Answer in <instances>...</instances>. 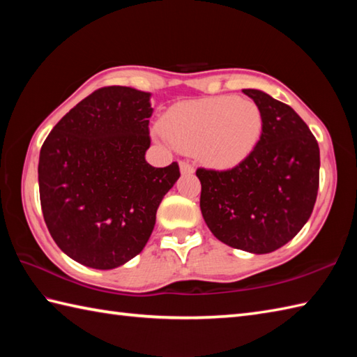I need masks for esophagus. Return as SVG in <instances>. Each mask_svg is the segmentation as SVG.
I'll use <instances>...</instances> for the list:
<instances>
[{
  "label": "esophagus",
  "mask_w": 357,
  "mask_h": 357,
  "mask_svg": "<svg viewBox=\"0 0 357 357\" xmlns=\"http://www.w3.org/2000/svg\"><path fill=\"white\" fill-rule=\"evenodd\" d=\"M179 169H181V173H183V174H192V173L195 172L193 165H192V164H188V162H185V161L179 162Z\"/></svg>",
  "instance_id": "obj_1"
}]
</instances>
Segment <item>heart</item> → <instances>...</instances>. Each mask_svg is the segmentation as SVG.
Instances as JSON below:
<instances>
[{"instance_id": "heart-1", "label": "heart", "mask_w": 357, "mask_h": 357, "mask_svg": "<svg viewBox=\"0 0 357 357\" xmlns=\"http://www.w3.org/2000/svg\"><path fill=\"white\" fill-rule=\"evenodd\" d=\"M262 132L257 105L244 98L215 96L178 104L167 113L158 136L195 151L213 167H233L252 153Z\"/></svg>"}]
</instances>
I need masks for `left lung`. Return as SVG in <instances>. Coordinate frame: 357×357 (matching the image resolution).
<instances>
[{"instance_id":"1","label":"left lung","mask_w":357,"mask_h":357,"mask_svg":"<svg viewBox=\"0 0 357 357\" xmlns=\"http://www.w3.org/2000/svg\"><path fill=\"white\" fill-rule=\"evenodd\" d=\"M242 92L261 110V138L230 170H196L199 206L219 241L265 255L290 242L312 215L319 188V146L290 105L262 90Z\"/></svg>"}]
</instances>
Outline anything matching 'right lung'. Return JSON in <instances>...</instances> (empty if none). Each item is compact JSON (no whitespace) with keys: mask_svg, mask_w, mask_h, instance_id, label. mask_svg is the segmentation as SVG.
<instances>
[{"mask_svg":"<svg viewBox=\"0 0 357 357\" xmlns=\"http://www.w3.org/2000/svg\"><path fill=\"white\" fill-rule=\"evenodd\" d=\"M150 96L124 86L98 89L66 113L41 147L45 225L86 267L112 270L139 255L179 178L176 162L158 169L146 161Z\"/></svg>","mask_w":357,"mask_h":357,"instance_id":"1","label":"right lung"}]
</instances>
